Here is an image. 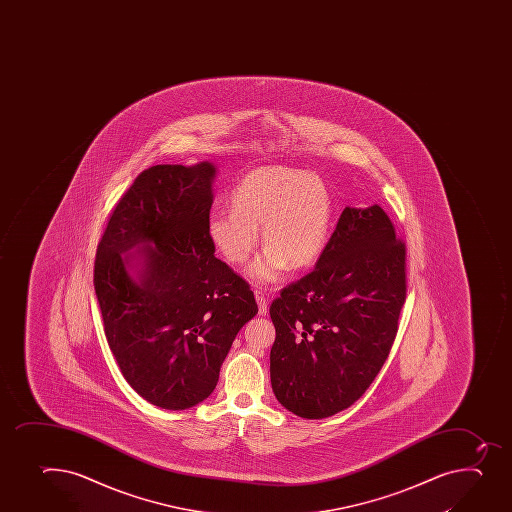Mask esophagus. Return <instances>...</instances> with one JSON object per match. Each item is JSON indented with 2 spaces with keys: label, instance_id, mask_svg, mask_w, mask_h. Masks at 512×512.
<instances>
[{
  "label": "esophagus",
  "instance_id": "34e87169",
  "mask_svg": "<svg viewBox=\"0 0 512 512\" xmlns=\"http://www.w3.org/2000/svg\"><path fill=\"white\" fill-rule=\"evenodd\" d=\"M255 299H257V304H259V314H267V297H265L262 290H255Z\"/></svg>",
  "mask_w": 512,
  "mask_h": 512
}]
</instances>
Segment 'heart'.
<instances>
[{
    "instance_id": "obj_1",
    "label": "heart",
    "mask_w": 512,
    "mask_h": 512,
    "mask_svg": "<svg viewBox=\"0 0 512 512\" xmlns=\"http://www.w3.org/2000/svg\"><path fill=\"white\" fill-rule=\"evenodd\" d=\"M233 207L207 218L210 242L228 264L240 265L259 243L267 245L248 275L257 284L279 280L287 267L314 264L332 223V197L317 175L289 167H262L247 173L232 193Z\"/></svg>"
}]
</instances>
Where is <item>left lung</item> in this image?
Wrapping results in <instances>:
<instances>
[{
	"instance_id": "8db88e82",
	"label": "left lung",
	"mask_w": 512,
	"mask_h": 512,
	"mask_svg": "<svg viewBox=\"0 0 512 512\" xmlns=\"http://www.w3.org/2000/svg\"><path fill=\"white\" fill-rule=\"evenodd\" d=\"M405 243L379 207H345L315 269L270 305V380L285 409L324 419L359 400L394 344Z\"/></svg>"
}]
</instances>
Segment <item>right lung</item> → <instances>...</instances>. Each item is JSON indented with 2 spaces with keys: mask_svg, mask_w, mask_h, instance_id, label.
Here are the masks:
<instances>
[{
  "mask_svg": "<svg viewBox=\"0 0 512 512\" xmlns=\"http://www.w3.org/2000/svg\"><path fill=\"white\" fill-rule=\"evenodd\" d=\"M213 177L208 162L143 170L98 242L93 285L108 345L132 389L162 409L207 399L235 335L259 312L208 238ZM135 246L143 250L122 257Z\"/></svg>",
  "mask_w": 512,
  "mask_h": 512,
  "instance_id": "add662e5",
  "label": "right lung"
}]
</instances>
